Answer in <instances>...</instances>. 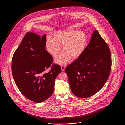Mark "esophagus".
I'll use <instances>...</instances> for the list:
<instances>
[{"mask_svg": "<svg viewBox=\"0 0 125 125\" xmlns=\"http://www.w3.org/2000/svg\"><path fill=\"white\" fill-rule=\"evenodd\" d=\"M65 67H66V65H62L61 66V70L62 71H64L65 69Z\"/></svg>", "mask_w": 125, "mask_h": 125, "instance_id": "34e87169", "label": "esophagus"}]
</instances>
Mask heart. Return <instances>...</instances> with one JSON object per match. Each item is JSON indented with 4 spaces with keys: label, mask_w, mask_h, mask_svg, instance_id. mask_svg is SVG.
Segmentation results:
<instances>
[{
    "label": "heart",
    "mask_w": 125,
    "mask_h": 125,
    "mask_svg": "<svg viewBox=\"0 0 125 125\" xmlns=\"http://www.w3.org/2000/svg\"><path fill=\"white\" fill-rule=\"evenodd\" d=\"M87 36L84 31L72 30L56 32L53 39L48 37L46 46L49 52L56 57L60 50L58 45H62V49L64 53L59 56L55 62L60 65H64L70 58L76 59L81 56L87 47Z\"/></svg>",
    "instance_id": "b5f03b06"
}]
</instances>
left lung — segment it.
Here are the masks:
<instances>
[{"label": "left lung", "mask_w": 125, "mask_h": 125, "mask_svg": "<svg viewBox=\"0 0 125 125\" xmlns=\"http://www.w3.org/2000/svg\"><path fill=\"white\" fill-rule=\"evenodd\" d=\"M111 66L109 46L95 30L83 53L65 69L73 93L83 98L95 94L107 82Z\"/></svg>", "instance_id": "obj_1"}]
</instances>
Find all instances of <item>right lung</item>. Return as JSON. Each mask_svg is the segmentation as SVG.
I'll list each match as a JSON object with an SVG mask.
<instances>
[{"label": "right lung", "mask_w": 125, "mask_h": 125, "mask_svg": "<svg viewBox=\"0 0 125 125\" xmlns=\"http://www.w3.org/2000/svg\"><path fill=\"white\" fill-rule=\"evenodd\" d=\"M46 36L41 38L32 32L26 33L12 59V74L18 89L36 103L45 101L53 94L55 79L61 72L60 65H51L53 58L45 50Z\"/></svg>", "instance_id": "1"}]
</instances>
